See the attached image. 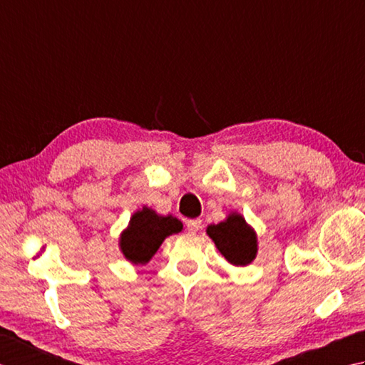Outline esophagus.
Listing matches in <instances>:
<instances>
[{
    "label": "esophagus",
    "instance_id": "34e87169",
    "mask_svg": "<svg viewBox=\"0 0 365 365\" xmlns=\"http://www.w3.org/2000/svg\"><path fill=\"white\" fill-rule=\"evenodd\" d=\"M185 225H187V230H189V232H193V233H195V232H198L200 228H202V220H200V219H192V220H187V222H185Z\"/></svg>",
    "mask_w": 365,
    "mask_h": 365
}]
</instances>
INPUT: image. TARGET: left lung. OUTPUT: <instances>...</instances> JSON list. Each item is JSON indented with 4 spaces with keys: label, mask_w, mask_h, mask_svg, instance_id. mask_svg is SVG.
<instances>
[{
    "label": "left lung",
    "mask_w": 365,
    "mask_h": 365,
    "mask_svg": "<svg viewBox=\"0 0 365 365\" xmlns=\"http://www.w3.org/2000/svg\"><path fill=\"white\" fill-rule=\"evenodd\" d=\"M206 233L228 263L245 266L255 259L258 250L257 233L245 224L241 214L232 212L220 224L207 225Z\"/></svg>",
    "instance_id": "left-lung-1"
}]
</instances>
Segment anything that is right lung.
Here are the masks:
<instances>
[{
  "mask_svg": "<svg viewBox=\"0 0 365 365\" xmlns=\"http://www.w3.org/2000/svg\"><path fill=\"white\" fill-rule=\"evenodd\" d=\"M181 220L170 215H159L150 207L137 211L130 217L129 227L120 237L123 255L133 264H145L158 252L167 236L180 233Z\"/></svg>",
  "mask_w": 365,
  "mask_h": 365,
  "instance_id": "right-lung-1",
  "label": "right lung"
}]
</instances>
